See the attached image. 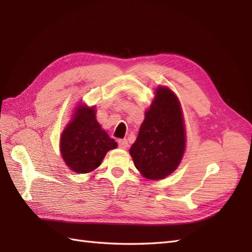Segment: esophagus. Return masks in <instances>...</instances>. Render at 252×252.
Listing matches in <instances>:
<instances>
[{
  "mask_svg": "<svg viewBox=\"0 0 252 252\" xmlns=\"http://www.w3.org/2000/svg\"><path fill=\"white\" fill-rule=\"evenodd\" d=\"M118 144H119V147L122 148V149H126L127 146H128V142L126 139H121L118 141Z\"/></svg>",
  "mask_w": 252,
  "mask_h": 252,
  "instance_id": "esophagus-1",
  "label": "esophagus"
}]
</instances>
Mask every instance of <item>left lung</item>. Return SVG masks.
<instances>
[{
    "label": "left lung",
    "instance_id": "1",
    "mask_svg": "<svg viewBox=\"0 0 252 252\" xmlns=\"http://www.w3.org/2000/svg\"><path fill=\"white\" fill-rule=\"evenodd\" d=\"M185 150L181 105L172 91L158 87L130 148L134 166L145 178L161 180L179 166Z\"/></svg>",
    "mask_w": 252,
    "mask_h": 252
}]
</instances>
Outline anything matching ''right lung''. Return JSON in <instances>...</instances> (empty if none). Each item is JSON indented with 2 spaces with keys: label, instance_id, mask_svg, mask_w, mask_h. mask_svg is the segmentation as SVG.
I'll list each match as a JSON object with an SVG mask.
<instances>
[{
  "label": "right lung",
  "instance_id": "right-lung-1",
  "mask_svg": "<svg viewBox=\"0 0 252 252\" xmlns=\"http://www.w3.org/2000/svg\"><path fill=\"white\" fill-rule=\"evenodd\" d=\"M117 146L97 123L94 107L86 106L77 109L61 136V155L67 166L79 173L97 168L107 151Z\"/></svg>",
  "mask_w": 252,
  "mask_h": 252
}]
</instances>
